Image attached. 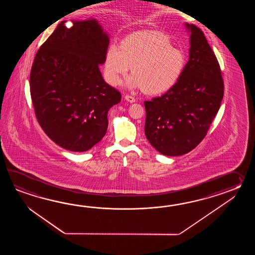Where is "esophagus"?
<instances>
[{
    "mask_svg": "<svg viewBox=\"0 0 255 255\" xmlns=\"http://www.w3.org/2000/svg\"><path fill=\"white\" fill-rule=\"evenodd\" d=\"M125 99L128 102H129V103H134V102H135V98H134V97H132V96H129V95H126Z\"/></svg>",
    "mask_w": 255,
    "mask_h": 255,
    "instance_id": "esophagus-1",
    "label": "esophagus"
}]
</instances>
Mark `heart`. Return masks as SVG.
Returning <instances> with one entry per match:
<instances>
[{"label":"heart","instance_id":"b5f03b06","mask_svg":"<svg viewBox=\"0 0 255 255\" xmlns=\"http://www.w3.org/2000/svg\"><path fill=\"white\" fill-rule=\"evenodd\" d=\"M185 63L184 54L171 46L166 35L140 32L126 37L120 45L109 44L105 56V77L111 86H120L131 66L133 75L127 86L157 95L168 91L178 82Z\"/></svg>","mask_w":255,"mask_h":255}]
</instances>
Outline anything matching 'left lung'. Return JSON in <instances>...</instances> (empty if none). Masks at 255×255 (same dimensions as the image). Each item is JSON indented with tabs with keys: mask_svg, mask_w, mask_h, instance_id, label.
Segmentation results:
<instances>
[{
	"mask_svg": "<svg viewBox=\"0 0 255 255\" xmlns=\"http://www.w3.org/2000/svg\"><path fill=\"white\" fill-rule=\"evenodd\" d=\"M189 61L178 82L145 101L146 139L165 156H181L200 144L221 107L223 80L216 56L200 28L185 22Z\"/></svg>",
	"mask_w": 255,
	"mask_h": 255,
	"instance_id": "1",
	"label": "left lung"
}]
</instances>
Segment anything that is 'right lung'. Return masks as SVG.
Returning <instances> with one entry per match:
<instances>
[{
    "mask_svg": "<svg viewBox=\"0 0 255 255\" xmlns=\"http://www.w3.org/2000/svg\"><path fill=\"white\" fill-rule=\"evenodd\" d=\"M60 22L36 53L30 75L35 116L66 150L84 152L106 135L108 113L121 94L104 80L109 34L96 18Z\"/></svg>",
    "mask_w": 255,
    "mask_h": 255,
    "instance_id": "1",
    "label": "right lung"
}]
</instances>
